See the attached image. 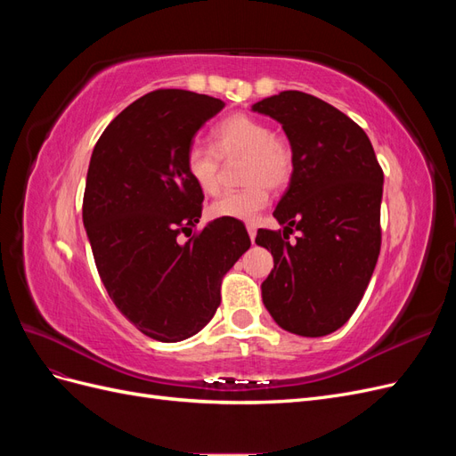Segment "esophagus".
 Returning a JSON list of instances; mask_svg holds the SVG:
<instances>
[{
	"instance_id": "obj_1",
	"label": "esophagus",
	"mask_w": 456,
	"mask_h": 456,
	"mask_svg": "<svg viewBox=\"0 0 456 456\" xmlns=\"http://www.w3.org/2000/svg\"><path fill=\"white\" fill-rule=\"evenodd\" d=\"M247 232H249V238H251V241H253L255 236H256V226H255V224H247Z\"/></svg>"
}]
</instances>
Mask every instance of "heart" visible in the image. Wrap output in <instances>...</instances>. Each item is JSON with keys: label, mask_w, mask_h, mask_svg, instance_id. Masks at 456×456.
Here are the masks:
<instances>
[{"label": "heart", "mask_w": 456, "mask_h": 456, "mask_svg": "<svg viewBox=\"0 0 456 456\" xmlns=\"http://www.w3.org/2000/svg\"><path fill=\"white\" fill-rule=\"evenodd\" d=\"M218 156H245L240 191H228L209 205L213 218L253 220L268 203L265 186L281 188L293 171L289 146L273 136L268 123L247 114H233L213 129V146L191 144L186 151V171L203 194L218 190Z\"/></svg>", "instance_id": "obj_1"}]
</instances>
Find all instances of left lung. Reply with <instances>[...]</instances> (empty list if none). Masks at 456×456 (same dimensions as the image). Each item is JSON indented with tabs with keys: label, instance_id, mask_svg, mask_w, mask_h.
<instances>
[{
	"label": "left lung",
	"instance_id": "1",
	"mask_svg": "<svg viewBox=\"0 0 456 456\" xmlns=\"http://www.w3.org/2000/svg\"><path fill=\"white\" fill-rule=\"evenodd\" d=\"M251 110L278 121L291 144L293 173L273 216L300 232L297 243L285 230L256 232L273 256L262 302L289 333L325 337L350 320L377 266L384 175L365 131L317 96L283 91Z\"/></svg>",
	"mask_w": 456,
	"mask_h": 456
}]
</instances>
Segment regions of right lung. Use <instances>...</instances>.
Segmentation results:
<instances>
[{"label":"right lung","instance_id":"right-lung-1","mask_svg":"<svg viewBox=\"0 0 456 456\" xmlns=\"http://www.w3.org/2000/svg\"><path fill=\"white\" fill-rule=\"evenodd\" d=\"M223 108L191 91L148 93L110 123L91 156L84 226L96 270L118 310L161 342L186 340L211 322L220 280L251 247L232 218L178 241L200 223L203 203L186 151Z\"/></svg>","mask_w":456,"mask_h":456}]
</instances>
